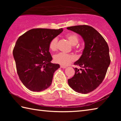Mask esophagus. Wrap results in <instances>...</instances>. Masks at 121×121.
<instances>
[{"instance_id": "esophagus-1", "label": "esophagus", "mask_w": 121, "mask_h": 121, "mask_svg": "<svg viewBox=\"0 0 121 121\" xmlns=\"http://www.w3.org/2000/svg\"><path fill=\"white\" fill-rule=\"evenodd\" d=\"M60 67L62 68H67L66 66H65V65H60Z\"/></svg>"}]
</instances>
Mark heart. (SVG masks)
<instances>
[{"label": "heart", "mask_w": 121, "mask_h": 121, "mask_svg": "<svg viewBox=\"0 0 121 121\" xmlns=\"http://www.w3.org/2000/svg\"><path fill=\"white\" fill-rule=\"evenodd\" d=\"M66 37L69 40L73 45H76L79 42V38L76 34H70L66 35ZM58 38L54 37L53 38L50 43L49 47L51 50L56 51L58 48ZM75 60V56L72 54H65V53L60 52L55 55L54 56V61L58 64L62 65H67Z\"/></svg>", "instance_id": "b5f03b06"}]
</instances>
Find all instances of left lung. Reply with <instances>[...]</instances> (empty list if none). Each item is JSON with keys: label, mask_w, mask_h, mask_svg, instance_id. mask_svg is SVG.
Listing matches in <instances>:
<instances>
[{"label": "left lung", "mask_w": 121, "mask_h": 121, "mask_svg": "<svg viewBox=\"0 0 121 121\" xmlns=\"http://www.w3.org/2000/svg\"><path fill=\"white\" fill-rule=\"evenodd\" d=\"M67 29L81 35L85 43L82 55L74 63L81 68H75V75L68 80V84L78 93H90L99 86L106 76L110 63L108 45L91 26H75Z\"/></svg>", "instance_id": "left-lung-1"}]
</instances>
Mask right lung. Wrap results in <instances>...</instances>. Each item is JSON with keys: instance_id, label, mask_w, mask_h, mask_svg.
Masks as SVG:
<instances>
[{"instance_id": "obj_1", "label": "right lung", "mask_w": 121, "mask_h": 121, "mask_svg": "<svg viewBox=\"0 0 121 121\" xmlns=\"http://www.w3.org/2000/svg\"><path fill=\"white\" fill-rule=\"evenodd\" d=\"M59 29H32L18 38L13 51L16 70L23 84L33 92L48 89L60 65L52 63L49 44L62 32Z\"/></svg>"}]
</instances>
